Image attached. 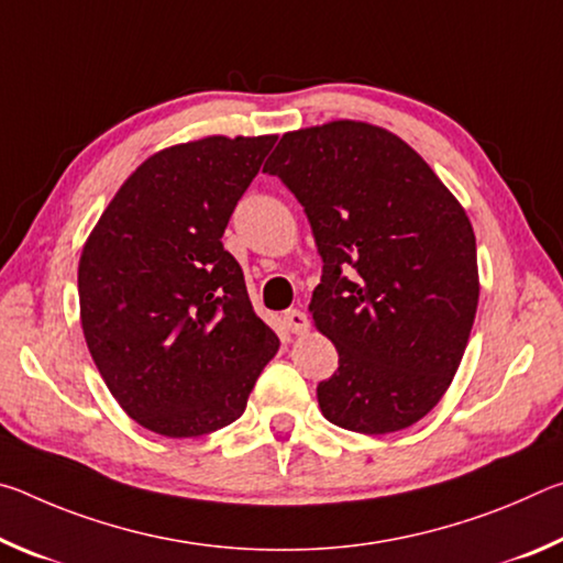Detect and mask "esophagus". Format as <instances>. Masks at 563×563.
<instances>
[{
	"mask_svg": "<svg viewBox=\"0 0 563 563\" xmlns=\"http://www.w3.org/2000/svg\"><path fill=\"white\" fill-rule=\"evenodd\" d=\"M283 322H285V328H288L290 332H295V335H302V332L310 328L308 316H305V312L298 310V308L285 310V312H283Z\"/></svg>",
	"mask_w": 563,
	"mask_h": 563,
	"instance_id": "obj_1",
	"label": "esophagus"
}]
</instances>
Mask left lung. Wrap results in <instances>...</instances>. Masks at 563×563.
<instances>
[{
    "label": "left lung",
    "instance_id": "1",
    "mask_svg": "<svg viewBox=\"0 0 563 563\" xmlns=\"http://www.w3.org/2000/svg\"><path fill=\"white\" fill-rule=\"evenodd\" d=\"M265 174L308 216L322 278L308 305L340 367L318 385L328 422L405 430L440 402L479 302L470 218L402 139L362 121L290 131Z\"/></svg>",
    "mask_w": 563,
    "mask_h": 563
}]
</instances>
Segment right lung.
<instances>
[{
    "instance_id": "1",
    "label": "right lung",
    "mask_w": 563,
    "mask_h": 563,
    "mask_svg": "<svg viewBox=\"0 0 563 563\" xmlns=\"http://www.w3.org/2000/svg\"><path fill=\"white\" fill-rule=\"evenodd\" d=\"M273 144L208 136L158 151L84 245V338L123 412L151 432L201 437L235 422L280 347L221 241Z\"/></svg>"
}]
</instances>
